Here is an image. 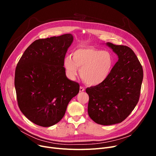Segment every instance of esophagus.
I'll return each instance as SVG.
<instances>
[{
	"label": "esophagus",
	"instance_id": "esophagus-1",
	"mask_svg": "<svg viewBox=\"0 0 156 156\" xmlns=\"http://www.w3.org/2000/svg\"><path fill=\"white\" fill-rule=\"evenodd\" d=\"M84 91H85V88L81 86V87H80V92H84Z\"/></svg>",
	"mask_w": 156,
	"mask_h": 156
}]
</instances>
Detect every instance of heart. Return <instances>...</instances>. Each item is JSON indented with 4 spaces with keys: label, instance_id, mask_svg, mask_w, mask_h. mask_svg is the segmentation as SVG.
Here are the masks:
<instances>
[{
    "label": "heart",
    "instance_id": "obj_1",
    "mask_svg": "<svg viewBox=\"0 0 156 156\" xmlns=\"http://www.w3.org/2000/svg\"><path fill=\"white\" fill-rule=\"evenodd\" d=\"M114 64L112 54L100 49L81 47L73 52V58L67 55L64 66L68 76L72 79L78 75L80 69V76L85 82L92 86L102 83L108 78Z\"/></svg>",
    "mask_w": 156,
    "mask_h": 156
}]
</instances>
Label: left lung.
<instances>
[{"instance_id": "left-lung-1", "label": "left lung", "mask_w": 156, "mask_h": 156, "mask_svg": "<svg viewBox=\"0 0 156 156\" xmlns=\"http://www.w3.org/2000/svg\"><path fill=\"white\" fill-rule=\"evenodd\" d=\"M118 56L108 78L100 85L86 89L88 115L96 123L111 125L124 121L140 98L143 69L131 48L108 42Z\"/></svg>"}]
</instances>
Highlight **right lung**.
<instances>
[{"label": "right lung", "mask_w": 156, "mask_h": 156, "mask_svg": "<svg viewBox=\"0 0 156 156\" xmlns=\"http://www.w3.org/2000/svg\"><path fill=\"white\" fill-rule=\"evenodd\" d=\"M71 34L38 39L24 51L15 70L19 108L30 121L51 126L64 116L69 101L80 90L66 76L64 61L73 42Z\"/></svg>", "instance_id": "obj_1"}]
</instances>
